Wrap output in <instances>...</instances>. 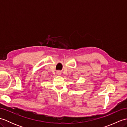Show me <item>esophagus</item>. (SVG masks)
I'll return each mask as SVG.
<instances>
[{"instance_id":"34e87169","label":"esophagus","mask_w":127,"mask_h":127,"mask_svg":"<svg viewBox=\"0 0 127 127\" xmlns=\"http://www.w3.org/2000/svg\"><path fill=\"white\" fill-rule=\"evenodd\" d=\"M58 74H60V72H59V71H58Z\"/></svg>"}]
</instances>
